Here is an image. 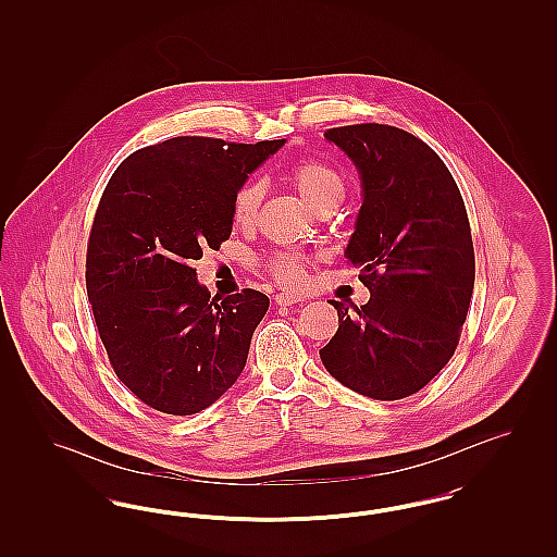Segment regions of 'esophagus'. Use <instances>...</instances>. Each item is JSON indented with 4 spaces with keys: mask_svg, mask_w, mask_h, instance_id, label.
<instances>
[{
    "mask_svg": "<svg viewBox=\"0 0 557 557\" xmlns=\"http://www.w3.org/2000/svg\"><path fill=\"white\" fill-rule=\"evenodd\" d=\"M302 300V296H298V294H292V292H277L275 294V302L280 305V307H286V305H296V302H300Z\"/></svg>",
    "mask_w": 557,
    "mask_h": 557,
    "instance_id": "34e87169",
    "label": "esophagus"
}]
</instances>
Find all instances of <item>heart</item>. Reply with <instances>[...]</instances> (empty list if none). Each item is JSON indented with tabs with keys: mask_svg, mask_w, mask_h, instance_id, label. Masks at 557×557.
Returning <instances> with one entry per match:
<instances>
[{
	"mask_svg": "<svg viewBox=\"0 0 557 557\" xmlns=\"http://www.w3.org/2000/svg\"><path fill=\"white\" fill-rule=\"evenodd\" d=\"M292 184L298 194L321 212L330 207H338L345 198V180L343 175L327 162L318 159L296 160L288 171ZM263 184L244 182L236 187L232 196V216L234 223L242 227L255 225L263 205ZM263 269L271 280L282 286H302L307 282L309 261L300 252L294 250H273L263 259Z\"/></svg>",
	"mask_w": 557,
	"mask_h": 557,
	"instance_id": "1",
	"label": "heart"
}]
</instances>
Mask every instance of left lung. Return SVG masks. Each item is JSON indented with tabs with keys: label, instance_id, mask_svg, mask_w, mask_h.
<instances>
[{
	"label": "left lung",
	"instance_id": "1",
	"mask_svg": "<svg viewBox=\"0 0 557 557\" xmlns=\"http://www.w3.org/2000/svg\"><path fill=\"white\" fill-rule=\"evenodd\" d=\"M357 164L363 207L346 246L370 288L368 305L338 311L319 357L350 391L397 400L449 363L474 290V244L466 205L443 159L413 133L359 123L327 129Z\"/></svg>",
	"mask_w": 557,
	"mask_h": 557
}]
</instances>
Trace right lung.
Masks as SVG:
<instances>
[{
	"instance_id": "add662e5",
	"label": "right lung",
	"mask_w": 557,
	"mask_h": 557,
	"mask_svg": "<svg viewBox=\"0 0 557 557\" xmlns=\"http://www.w3.org/2000/svg\"><path fill=\"white\" fill-rule=\"evenodd\" d=\"M284 141L164 139L123 160L100 198L87 296L116 377L160 413L207 409L246 366L269 298L244 288L214 300L191 263L230 238L236 187Z\"/></svg>"
}]
</instances>
